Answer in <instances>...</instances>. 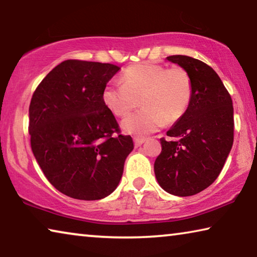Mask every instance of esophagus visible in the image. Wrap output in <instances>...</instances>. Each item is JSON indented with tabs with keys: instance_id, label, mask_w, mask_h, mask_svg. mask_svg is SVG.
<instances>
[{
	"instance_id": "obj_1",
	"label": "esophagus",
	"mask_w": 257,
	"mask_h": 257,
	"mask_svg": "<svg viewBox=\"0 0 257 257\" xmlns=\"http://www.w3.org/2000/svg\"><path fill=\"white\" fill-rule=\"evenodd\" d=\"M144 142H145V138H141V137H135L134 138V143H135V146H136V147L141 146Z\"/></svg>"
}]
</instances>
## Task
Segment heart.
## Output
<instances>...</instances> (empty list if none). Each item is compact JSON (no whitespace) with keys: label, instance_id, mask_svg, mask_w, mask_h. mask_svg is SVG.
<instances>
[{"label":"heart","instance_id":"obj_1","mask_svg":"<svg viewBox=\"0 0 257 257\" xmlns=\"http://www.w3.org/2000/svg\"><path fill=\"white\" fill-rule=\"evenodd\" d=\"M122 84L104 88L102 101L116 116L129 114L139 104L143 107L121 122L125 133L144 136L160 129L164 122L180 120L193 97V81L181 67L168 68L159 63H138L121 76Z\"/></svg>","mask_w":257,"mask_h":257}]
</instances>
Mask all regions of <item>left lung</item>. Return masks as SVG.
Returning <instances> with one entry per match:
<instances>
[{
  "label": "left lung",
  "instance_id": "obj_1",
  "mask_svg": "<svg viewBox=\"0 0 257 257\" xmlns=\"http://www.w3.org/2000/svg\"><path fill=\"white\" fill-rule=\"evenodd\" d=\"M189 73L193 97L186 113L160 139L154 172L160 186L176 196L201 193L219 177L233 143L232 99L222 80L203 61L167 58Z\"/></svg>",
  "mask_w": 257,
  "mask_h": 257
}]
</instances>
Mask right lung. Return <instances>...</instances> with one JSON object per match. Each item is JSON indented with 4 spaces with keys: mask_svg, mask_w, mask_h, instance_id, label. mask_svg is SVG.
<instances>
[{
    "mask_svg": "<svg viewBox=\"0 0 257 257\" xmlns=\"http://www.w3.org/2000/svg\"><path fill=\"white\" fill-rule=\"evenodd\" d=\"M111 63L66 60L41 81L29 105L30 145L46 179L81 201L110 195L122 177L133 138L102 101Z\"/></svg>",
    "mask_w": 257,
    "mask_h": 257,
    "instance_id": "obj_1",
    "label": "right lung"
}]
</instances>
